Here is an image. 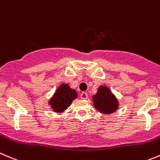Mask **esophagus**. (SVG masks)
<instances>
[{
  "label": "esophagus",
  "instance_id": "34e87169",
  "mask_svg": "<svg viewBox=\"0 0 160 160\" xmlns=\"http://www.w3.org/2000/svg\"><path fill=\"white\" fill-rule=\"evenodd\" d=\"M80 98H81L82 99H87L88 98V94H87L86 92H82L81 94H80Z\"/></svg>",
  "mask_w": 160,
  "mask_h": 160
}]
</instances>
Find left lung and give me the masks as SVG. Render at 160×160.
<instances>
[{
    "instance_id": "8db88e82",
    "label": "left lung",
    "mask_w": 160,
    "mask_h": 160,
    "mask_svg": "<svg viewBox=\"0 0 160 160\" xmlns=\"http://www.w3.org/2000/svg\"><path fill=\"white\" fill-rule=\"evenodd\" d=\"M94 105L99 112L110 114L118 108V102L106 87H99L98 92L93 96Z\"/></svg>"
}]
</instances>
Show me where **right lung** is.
Here are the masks:
<instances>
[{
  "label": "right lung",
  "instance_id": "add662e5",
  "mask_svg": "<svg viewBox=\"0 0 160 160\" xmlns=\"http://www.w3.org/2000/svg\"><path fill=\"white\" fill-rule=\"evenodd\" d=\"M77 97V93L75 90L71 89L68 84H62L58 88L53 98L50 100L49 104L52 105L54 111L61 112L70 105L72 101Z\"/></svg>",
  "mask_w": 160,
  "mask_h": 160
}]
</instances>
